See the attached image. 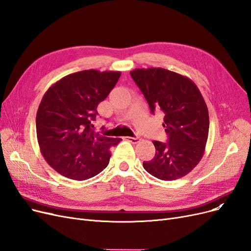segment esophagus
Returning a JSON list of instances; mask_svg holds the SVG:
<instances>
[{"instance_id": "esophagus-1", "label": "esophagus", "mask_w": 251, "mask_h": 251, "mask_svg": "<svg viewBox=\"0 0 251 251\" xmlns=\"http://www.w3.org/2000/svg\"><path fill=\"white\" fill-rule=\"evenodd\" d=\"M125 140H126V141H128V142L132 143V144H137L138 142H140V137H137V136H135V137L126 136V137H125Z\"/></svg>"}]
</instances>
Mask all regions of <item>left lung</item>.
I'll use <instances>...</instances> for the list:
<instances>
[{
  "mask_svg": "<svg viewBox=\"0 0 251 251\" xmlns=\"http://www.w3.org/2000/svg\"><path fill=\"white\" fill-rule=\"evenodd\" d=\"M152 114L161 110L169 141H154L155 156L144 169L163 181L180 179L202 158L209 134V111L201 93L190 78L163 68L130 71Z\"/></svg>",
  "mask_w": 251,
  "mask_h": 251,
  "instance_id": "left-lung-1",
  "label": "left lung"
}]
</instances>
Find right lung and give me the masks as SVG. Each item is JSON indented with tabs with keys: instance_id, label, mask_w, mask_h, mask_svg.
<instances>
[{
	"instance_id": "obj_1",
	"label": "right lung",
	"mask_w": 251,
	"mask_h": 251,
	"mask_svg": "<svg viewBox=\"0 0 251 251\" xmlns=\"http://www.w3.org/2000/svg\"><path fill=\"white\" fill-rule=\"evenodd\" d=\"M120 75V71H78L45 92L36 116L37 140L45 161L64 177L88 180L108 165L109 149L121 138L95 132L92 123Z\"/></svg>"
}]
</instances>
